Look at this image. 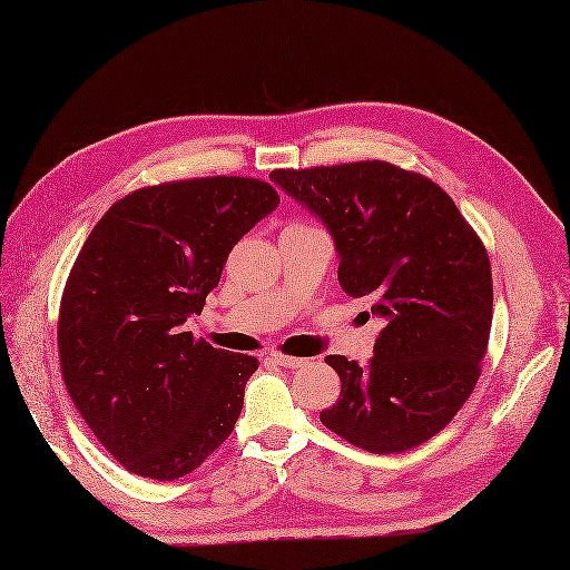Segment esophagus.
Instances as JSON below:
<instances>
[{
	"mask_svg": "<svg viewBox=\"0 0 570 570\" xmlns=\"http://www.w3.org/2000/svg\"><path fill=\"white\" fill-rule=\"evenodd\" d=\"M269 357L274 360V365H282V367H288V370H298V367L304 365V362H306V360L292 357V355H284V353H272Z\"/></svg>",
	"mask_w": 570,
	"mask_h": 570,
	"instance_id": "obj_1",
	"label": "esophagus"
}]
</instances>
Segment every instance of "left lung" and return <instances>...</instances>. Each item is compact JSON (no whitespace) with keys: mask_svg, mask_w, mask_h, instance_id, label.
<instances>
[{"mask_svg":"<svg viewBox=\"0 0 570 570\" xmlns=\"http://www.w3.org/2000/svg\"><path fill=\"white\" fill-rule=\"evenodd\" d=\"M272 180L335 239L337 282L370 298L374 357L325 362L343 382L325 429L370 453H404L443 431L480 377L492 325L485 245L431 178L386 161L276 168Z\"/></svg>","mask_w":570,"mask_h":570,"instance_id":"left-lung-1","label":"left lung"}]
</instances>
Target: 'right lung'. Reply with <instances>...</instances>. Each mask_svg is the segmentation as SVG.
<instances>
[{"instance_id":"obj_1","label":"right lung","mask_w":570,"mask_h":570,"mask_svg":"<svg viewBox=\"0 0 570 570\" xmlns=\"http://www.w3.org/2000/svg\"><path fill=\"white\" fill-rule=\"evenodd\" d=\"M278 205L257 178L147 186L117 200L68 274L58 313L66 390L129 472L176 480L227 441L257 357L186 331L227 254Z\"/></svg>"}]
</instances>
